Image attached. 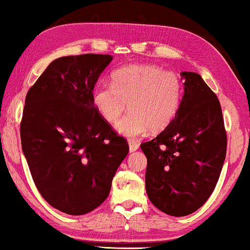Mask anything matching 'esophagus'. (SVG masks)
Wrapping results in <instances>:
<instances>
[{"mask_svg": "<svg viewBox=\"0 0 250 250\" xmlns=\"http://www.w3.org/2000/svg\"><path fill=\"white\" fill-rule=\"evenodd\" d=\"M128 146H129V151L131 152H134L139 149V144H137L136 142H134V141H129Z\"/></svg>", "mask_w": 250, "mask_h": 250, "instance_id": "obj_1", "label": "esophagus"}]
</instances>
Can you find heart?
<instances>
[{
  "label": "heart",
  "instance_id": "obj_1",
  "mask_svg": "<svg viewBox=\"0 0 250 250\" xmlns=\"http://www.w3.org/2000/svg\"><path fill=\"white\" fill-rule=\"evenodd\" d=\"M97 113L108 123L131 110L117 123L123 136L137 137L149 129L159 132L173 121L182 103V83L173 72L155 65H128L111 74L110 84H99L92 93Z\"/></svg>",
  "mask_w": 250,
  "mask_h": 250
}]
</instances>
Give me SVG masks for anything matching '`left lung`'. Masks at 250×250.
Segmentation results:
<instances>
[{
	"instance_id": "left-lung-1",
	"label": "left lung",
	"mask_w": 250,
	"mask_h": 250,
	"mask_svg": "<svg viewBox=\"0 0 250 250\" xmlns=\"http://www.w3.org/2000/svg\"><path fill=\"white\" fill-rule=\"evenodd\" d=\"M184 93L173 121L141 144L146 155V188L151 203L166 214L185 216L214 190L227 153L220 101L200 74L183 72Z\"/></svg>"
}]
</instances>
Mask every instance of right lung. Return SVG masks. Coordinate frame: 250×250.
Listing matches in <instances>:
<instances>
[{"label":"right lung","instance_id":"1","mask_svg":"<svg viewBox=\"0 0 250 250\" xmlns=\"http://www.w3.org/2000/svg\"><path fill=\"white\" fill-rule=\"evenodd\" d=\"M111 60L99 54L60 57L26 97L20 135L32 179L49 205L70 215L103 204L129 150L92 103Z\"/></svg>","mask_w":250,"mask_h":250}]
</instances>
